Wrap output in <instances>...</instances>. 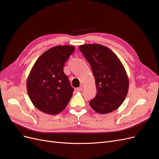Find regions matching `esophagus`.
<instances>
[{
	"label": "esophagus",
	"mask_w": 159,
	"mask_h": 159,
	"mask_svg": "<svg viewBox=\"0 0 159 159\" xmlns=\"http://www.w3.org/2000/svg\"><path fill=\"white\" fill-rule=\"evenodd\" d=\"M83 89H84V86H83V85H81V86H80L79 88H77V91H82V90H83Z\"/></svg>",
	"instance_id": "1"
}]
</instances>
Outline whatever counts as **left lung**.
<instances>
[{
  "label": "left lung",
  "mask_w": 159,
  "mask_h": 159,
  "mask_svg": "<svg viewBox=\"0 0 159 159\" xmlns=\"http://www.w3.org/2000/svg\"><path fill=\"white\" fill-rule=\"evenodd\" d=\"M79 48L91 66L98 91L89 102L91 107L101 114L113 111L123 103L129 89L128 77L121 61L102 45L85 44Z\"/></svg>",
  "instance_id": "obj_1"
}]
</instances>
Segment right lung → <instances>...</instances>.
<instances>
[{
  "label": "right lung",
  "mask_w": 159,
  "mask_h": 159,
  "mask_svg": "<svg viewBox=\"0 0 159 159\" xmlns=\"http://www.w3.org/2000/svg\"><path fill=\"white\" fill-rule=\"evenodd\" d=\"M74 50L71 46L53 47L34 65L27 80V91L34 105L41 111L56 115L69 103L74 89L64 67Z\"/></svg>",
  "instance_id": "1"
}]
</instances>
